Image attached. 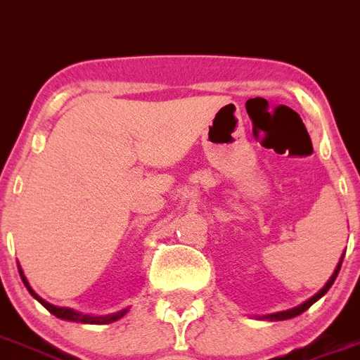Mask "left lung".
Listing matches in <instances>:
<instances>
[{
    "label": "left lung",
    "instance_id": "8db88e82",
    "mask_svg": "<svg viewBox=\"0 0 360 360\" xmlns=\"http://www.w3.org/2000/svg\"><path fill=\"white\" fill-rule=\"evenodd\" d=\"M342 259H345V254H342V257L339 259V262H337L335 270H333V274H331L330 279L326 281V284H324L323 288L319 290V292L315 293V295H311L310 299H308V301H304V302H302V304L295 306V308H290V310L275 311V314L262 315V317H257V319H262V321H286V319H293V317H297V315H301L302 311L308 310V308H310V306L314 304V302H317L319 299H321V297H323L324 293H326L328 290L331 288V284H333V281L337 279V274H339V270H340V264H342Z\"/></svg>",
    "mask_w": 360,
    "mask_h": 360
}]
</instances>
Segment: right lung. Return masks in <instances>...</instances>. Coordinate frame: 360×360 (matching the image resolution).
Returning <instances> with one entry per match:
<instances>
[{"mask_svg": "<svg viewBox=\"0 0 360 360\" xmlns=\"http://www.w3.org/2000/svg\"><path fill=\"white\" fill-rule=\"evenodd\" d=\"M20 275L21 279H23L25 286H27V290L30 292V295L36 299V301L41 302L43 306H45L46 310L50 311L52 315H56L58 319H63V321H72V323H83V324H110V323H115V321H120L121 317H124V315L128 314V310H130V306L128 308H123V310L115 311V314H108V315H86V314H81V311H76L72 310V308H63V306H54L50 304V302H46L45 299H41V297L37 295L36 292H34L32 288H30L29 281H27V277H25L23 270L20 268Z\"/></svg>", "mask_w": 360, "mask_h": 360, "instance_id": "1", "label": "right lung"}]
</instances>
